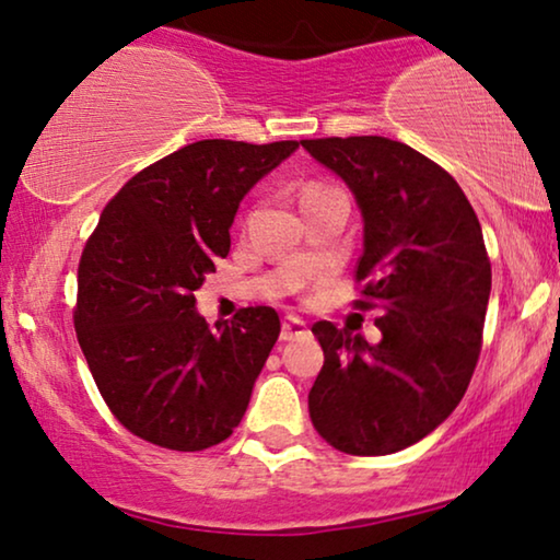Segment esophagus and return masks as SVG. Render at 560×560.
Here are the masks:
<instances>
[{
    "mask_svg": "<svg viewBox=\"0 0 560 560\" xmlns=\"http://www.w3.org/2000/svg\"><path fill=\"white\" fill-rule=\"evenodd\" d=\"M308 334V326H305V320L295 318V316H285L282 320V341H293V339H301V336Z\"/></svg>",
    "mask_w": 560,
    "mask_h": 560,
    "instance_id": "esophagus-1",
    "label": "esophagus"
}]
</instances>
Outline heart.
Wrapping results in <instances>:
<instances>
[{"instance_id":"1","label":"heart","mask_w":560,"mask_h":560,"mask_svg":"<svg viewBox=\"0 0 560 560\" xmlns=\"http://www.w3.org/2000/svg\"><path fill=\"white\" fill-rule=\"evenodd\" d=\"M326 190H331V186H326V183H305V186L301 188V201L318 196V194H326Z\"/></svg>"}]
</instances>
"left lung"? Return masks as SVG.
Segmentation results:
<instances>
[{"label":"left lung","instance_id":"1","mask_svg":"<svg viewBox=\"0 0 560 560\" xmlns=\"http://www.w3.org/2000/svg\"><path fill=\"white\" fill-rule=\"evenodd\" d=\"M301 144L362 209L354 308H382L377 343L313 324L324 349L313 428L343 454H395L435 431L469 387L492 290L485 236L458 183L408 144L374 135Z\"/></svg>","mask_w":560,"mask_h":560}]
</instances>
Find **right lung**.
I'll list each match as a JSON object with an SVG mask.
<instances>
[{"label": "right lung", "instance_id": "1", "mask_svg": "<svg viewBox=\"0 0 560 560\" xmlns=\"http://www.w3.org/2000/svg\"><path fill=\"white\" fill-rule=\"evenodd\" d=\"M295 140H201L132 175L79 262L73 326L112 416L171 451L226 441L280 336L270 305L206 324L196 290L229 255V226Z\"/></svg>", "mask_w": 560, "mask_h": 560}]
</instances>
